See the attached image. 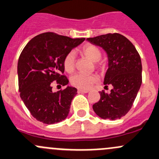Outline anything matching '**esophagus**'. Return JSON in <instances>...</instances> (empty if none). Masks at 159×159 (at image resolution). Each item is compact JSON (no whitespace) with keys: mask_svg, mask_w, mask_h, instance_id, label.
Wrapping results in <instances>:
<instances>
[{"mask_svg":"<svg viewBox=\"0 0 159 159\" xmlns=\"http://www.w3.org/2000/svg\"><path fill=\"white\" fill-rule=\"evenodd\" d=\"M89 91L88 90H83V89H78V93H88Z\"/></svg>","mask_w":159,"mask_h":159,"instance_id":"esophagus-1","label":"esophagus"}]
</instances>
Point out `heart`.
I'll list each match as a JSON object with an SVG mask.
<instances>
[{
  "instance_id": "1",
  "label": "heart",
  "mask_w": 159,
  "mask_h": 159,
  "mask_svg": "<svg viewBox=\"0 0 159 159\" xmlns=\"http://www.w3.org/2000/svg\"><path fill=\"white\" fill-rule=\"evenodd\" d=\"M81 53L89 58L90 60L97 62L101 58V52L97 46L93 45H86L81 49ZM75 55L73 52H68L63 60V66L65 70L71 73L75 69ZM98 78L96 75H84L82 73H77L71 78V83L72 85L81 89H88L93 84L98 81Z\"/></svg>"
}]
</instances>
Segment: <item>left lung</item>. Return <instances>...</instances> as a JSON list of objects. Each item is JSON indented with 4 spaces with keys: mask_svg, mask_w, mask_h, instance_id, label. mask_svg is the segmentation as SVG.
<instances>
[{
    "mask_svg": "<svg viewBox=\"0 0 159 159\" xmlns=\"http://www.w3.org/2000/svg\"><path fill=\"white\" fill-rule=\"evenodd\" d=\"M87 41L106 52L108 68L103 84L111 85L110 93L100 91L101 99L93 110L102 119L114 120L131 109L142 84V61L133 43L119 33L88 38Z\"/></svg>",
    "mask_w": 159,
    "mask_h": 159,
    "instance_id": "8db88e82",
    "label": "left lung"
}]
</instances>
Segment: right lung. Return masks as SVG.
Instances as JSON below:
<instances>
[{
    "label": "right lung",
    "instance_id": "obj_1",
    "mask_svg": "<svg viewBox=\"0 0 159 159\" xmlns=\"http://www.w3.org/2000/svg\"><path fill=\"white\" fill-rule=\"evenodd\" d=\"M84 39L44 33L33 38L23 49L17 64L20 98L32 116L42 123L54 124L68 116L77 89L68 86V78L61 75L65 71L63 60ZM54 80L66 88L52 93Z\"/></svg>",
    "mask_w": 159,
    "mask_h": 159
}]
</instances>
